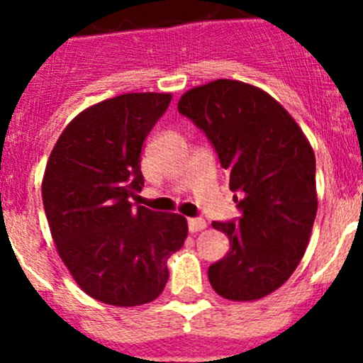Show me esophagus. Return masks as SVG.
<instances>
[{"label":"esophagus","instance_id":"34e87169","mask_svg":"<svg viewBox=\"0 0 363 363\" xmlns=\"http://www.w3.org/2000/svg\"><path fill=\"white\" fill-rule=\"evenodd\" d=\"M188 228L191 233L202 232V230L207 228V223L200 218H191V219H188Z\"/></svg>","mask_w":363,"mask_h":363}]
</instances>
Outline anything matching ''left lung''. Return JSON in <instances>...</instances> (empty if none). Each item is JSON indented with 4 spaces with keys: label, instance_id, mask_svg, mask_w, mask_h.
I'll use <instances>...</instances> for the list:
<instances>
[{
    "label": "left lung",
    "instance_id": "1",
    "mask_svg": "<svg viewBox=\"0 0 363 363\" xmlns=\"http://www.w3.org/2000/svg\"><path fill=\"white\" fill-rule=\"evenodd\" d=\"M177 108L207 135L240 195L239 221L212 223L230 251L208 267L211 286L235 302L263 298L290 279L309 244L318 211L313 147L279 101L240 80L193 87Z\"/></svg>",
    "mask_w": 363,
    "mask_h": 363
}]
</instances>
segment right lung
Instances as JSON below:
<instances>
[{"mask_svg": "<svg viewBox=\"0 0 363 363\" xmlns=\"http://www.w3.org/2000/svg\"><path fill=\"white\" fill-rule=\"evenodd\" d=\"M170 93H126L69 121L42 181V199L56 250L93 298L133 307L158 298L167 262L184 246L188 221L130 202L144 186L140 152L163 116Z\"/></svg>", "mask_w": 363, "mask_h": 363, "instance_id": "add662e5", "label": "right lung"}]
</instances>
